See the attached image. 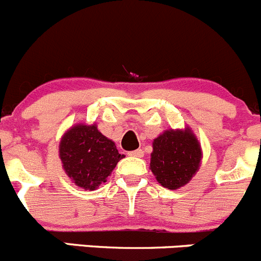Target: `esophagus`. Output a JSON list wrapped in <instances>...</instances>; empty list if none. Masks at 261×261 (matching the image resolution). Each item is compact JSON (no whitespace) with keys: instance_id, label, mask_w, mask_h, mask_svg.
<instances>
[{"instance_id":"34e87169","label":"esophagus","mask_w":261,"mask_h":261,"mask_svg":"<svg viewBox=\"0 0 261 261\" xmlns=\"http://www.w3.org/2000/svg\"><path fill=\"white\" fill-rule=\"evenodd\" d=\"M129 156H133V158H142L143 156V151L142 150H135L128 152Z\"/></svg>"}]
</instances>
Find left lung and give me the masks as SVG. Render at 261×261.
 <instances>
[{
  "mask_svg": "<svg viewBox=\"0 0 261 261\" xmlns=\"http://www.w3.org/2000/svg\"><path fill=\"white\" fill-rule=\"evenodd\" d=\"M202 150L190 126L166 129L153 140L150 169L163 187L178 190L198 172Z\"/></svg>",
  "mask_w": 261,
  "mask_h": 261,
  "instance_id": "left-lung-1",
  "label": "left lung"
}]
</instances>
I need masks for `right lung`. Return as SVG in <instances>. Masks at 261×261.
Instances as JSON below:
<instances>
[{"mask_svg":"<svg viewBox=\"0 0 261 261\" xmlns=\"http://www.w3.org/2000/svg\"><path fill=\"white\" fill-rule=\"evenodd\" d=\"M59 156L69 179L89 191L106 182L116 164L124 158L115 142L105 137L96 123L70 126L60 140Z\"/></svg>","mask_w":261,"mask_h":261,"instance_id":"1","label":"right lung"}]
</instances>
